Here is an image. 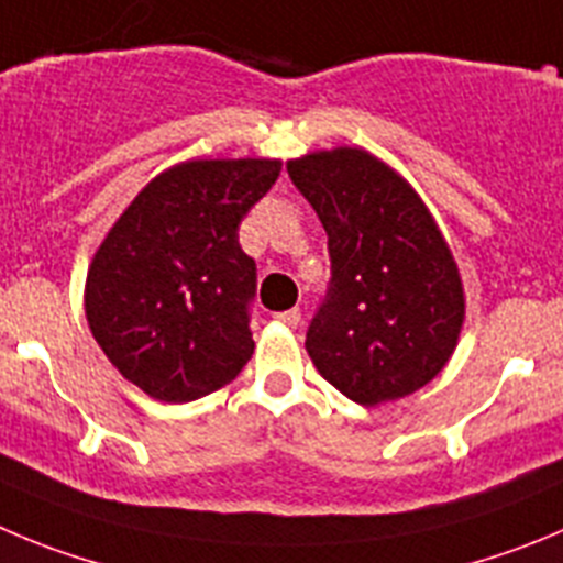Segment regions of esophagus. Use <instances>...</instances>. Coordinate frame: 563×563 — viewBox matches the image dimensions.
Listing matches in <instances>:
<instances>
[{
	"label": "esophagus",
	"instance_id": "esophagus-1",
	"mask_svg": "<svg viewBox=\"0 0 563 563\" xmlns=\"http://www.w3.org/2000/svg\"><path fill=\"white\" fill-rule=\"evenodd\" d=\"M275 319H277V322H280V324H286V328H297L299 319H302V313H299L297 308H291V311L275 313Z\"/></svg>",
	"mask_w": 563,
	"mask_h": 563
}]
</instances>
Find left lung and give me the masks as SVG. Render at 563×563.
Here are the masks:
<instances>
[{
  "label": "left lung",
  "mask_w": 563,
  "mask_h": 563,
  "mask_svg": "<svg viewBox=\"0 0 563 563\" xmlns=\"http://www.w3.org/2000/svg\"><path fill=\"white\" fill-rule=\"evenodd\" d=\"M286 169L328 233L330 288L306 335L313 366L358 406L419 391L453 358L466 313L433 213L361 146L308 152Z\"/></svg>",
  "instance_id": "8db88e82"
}]
</instances>
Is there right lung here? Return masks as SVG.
Returning <instances> with one entry per match:
<instances>
[{
    "mask_svg": "<svg viewBox=\"0 0 563 563\" xmlns=\"http://www.w3.org/2000/svg\"><path fill=\"white\" fill-rule=\"evenodd\" d=\"M272 157H194L152 177L108 230L86 277V319L124 380L191 402L250 361L255 261L239 224L275 186Z\"/></svg>",
    "mask_w": 563,
    "mask_h": 563,
    "instance_id": "right-lung-1",
    "label": "right lung"
}]
</instances>
